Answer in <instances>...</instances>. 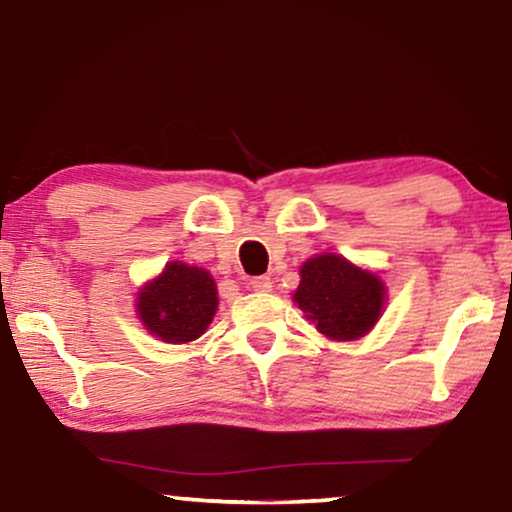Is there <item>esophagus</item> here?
Here are the masks:
<instances>
[{
	"mask_svg": "<svg viewBox=\"0 0 512 512\" xmlns=\"http://www.w3.org/2000/svg\"><path fill=\"white\" fill-rule=\"evenodd\" d=\"M249 286L258 293H265L272 289V282H270V277H254V279H249Z\"/></svg>",
	"mask_w": 512,
	"mask_h": 512,
	"instance_id": "1",
	"label": "esophagus"
}]
</instances>
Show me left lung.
Here are the masks:
<instances>
[{"mask_svg": "<svg viewBox=\"0 0 512 512\" xmlns=\"http://www.w3.org/2000/svg\"><path fill=\"white\" fill-rule=\"evenodd\" d=\"M387 289L375 272L345 256L321 254L303 263L293 303L331 340L363 338L380 319Z\"/></svg>", "mask_w": 512, "mask_h": 512, "instance_id": "8db88e82", "label": "left lung"}]
</instances>
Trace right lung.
Masks as SVG:
<instances>
[{
	"instance_id": "right-lung-1",
	"label": "right lung",
	"mask_w": 512,
	"mask_h": 512,
	"mask_svg": "<svg viewBox=\"0 0 512 512\" xmlns=\"http://www.w3.org/2000/svg\"><path fill=\"white\" fill-rule=\"evenodd\" d=\"M219 296L216 282L198 265L172 261L137 296V314L146 331L163 342L198 340L212 324Z\"/></svg>"
}]
</instances>
